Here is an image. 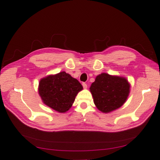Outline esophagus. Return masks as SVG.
<instances>
[{"mask_svg":"<svg viewBox=\"0 0 160 160\" xmlns=\"http://www.w3.org/2000/svg\"><path fill=\"white\" fill-rule=\"evenodd\" d=\"M82 86H83V88L84 89H87V84L86 83H82Z\"/></svg>","mask_w":160,"mask_h":160,"instance_id":"esophagus-1","label":"esophagus"}]
</instances>
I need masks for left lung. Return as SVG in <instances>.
<instances>
[{"instance_id":"8db88e82","label":"left lung","mask_w":160,"mask_h":160,"mask_svg":"<svg viewBox=\"0 0 160 160\" xmlns=\"http://www.w3.org/2000/svg\"><path fill=\"white\" fill-rule=\"evenodd\" d=\"M131 85L124 77L102 73L89 88L98 110L108 113L120 108L127 101Z\"/></svg>"}]
</instances>
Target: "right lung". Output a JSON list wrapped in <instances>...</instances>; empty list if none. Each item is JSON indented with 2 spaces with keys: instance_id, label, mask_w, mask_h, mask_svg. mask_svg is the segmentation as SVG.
<instances>
[{
  "instance_id": "right-lung-1",
  "label": "right lung",
  "mask_w": 160,
  "mask_h": 160,
  "mask_svg": "<svg viewBox=\"0 0 160 160\" xmlns=\"http://www.w3.org/2000/svg\"><path fill=\"white\" fill-rule=\"evenodd\" d=\"M83 89L79 81L65 71L40 79L38 93L42 102L59 113L70 109L76 96Z\"/></svg>"
}]
</instances>
